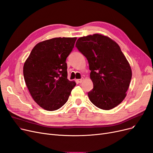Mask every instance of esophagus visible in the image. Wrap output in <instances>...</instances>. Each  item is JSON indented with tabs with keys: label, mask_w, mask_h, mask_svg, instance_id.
<instances>
[{
	"label": "esophagus",
	"mask_w": 153,
	"mask_h": 153,
	"mask_svg": "<svg viewBox=\"0 0 153 153\" xmlns=\"http://www.w3.org/2000/svg\"><path fill=\"white\" fill-rule=\"evenodd\" d=\"M84 80V77H82V78L80 79H78L77 81H78L79 83H81Z\"/></svg>",
	"instance_id": "34e87169"
}]
</instances>
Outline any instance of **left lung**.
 <instances>
[{"label": "left lung", "instance_id": "8db88e82", "mask_svg": "<svg viewBox=\"0 0 153 153\" xmlns=\"http://www.w3.org/2000/svg\"><path fill=\"white\" fill-rule=\"evenodd\" d=\"M76 47L88 61L94 85L88 92L91 102L103 110L116 107L126 97L132 77L131 66L120 47L99 34L79 38Z\"/></svg>", "mask_w": 153, "mask_h": 153}]
</instances>
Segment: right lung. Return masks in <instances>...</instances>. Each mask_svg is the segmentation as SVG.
Here are the masks:
<instances>
[{
    "instance_id": "obj_1",
    "label": "right lung",
    "mask_w": 153,
    "mask_h": 153,
    "mask_svg": "<svg viewBox=\"0 0 153 153\" xmlns=\"http://www.w3.org/2000/svg\"><path fill=\"white\" fill-rule=\"evenodd\" d=\"M76 37H56L36 44L23 68L24 80L35 102L47 111L61 108L68 101L75 81L68 79L66 59Z\"/></svg>"
}]
</instances>
